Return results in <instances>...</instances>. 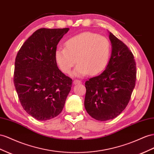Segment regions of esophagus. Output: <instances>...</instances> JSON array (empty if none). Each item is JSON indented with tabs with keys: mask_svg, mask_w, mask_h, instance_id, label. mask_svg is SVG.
<instances>
[{
	"mask_svg": "<svg viewBox=\"0 0 154 154\" xmlns=\"http://www.w3.org/2000/svg\"><path fill=\"white\" fill-rule=\"evenodd\" d=\"M73 84L74 85H76V84H82V82L80 80H74L73 82Z\"/></svg>",
	"mask_w": 154,
	"mask_h": 154,
	"instance_id": "34e87169",
	"label": "esophagus"
}]
</instances>
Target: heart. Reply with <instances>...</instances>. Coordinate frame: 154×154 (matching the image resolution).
Listing matches in <instances>:
<instances>
[{
	"label": "heart",
	"instance_id": "heart-1",
	"mask_svg": "<svg viewBox=\"0 0 154 154\" xmlns=\"http://www.w3.org/2000/svg\"><path fill=\"white\" fill-rule=\"evenodd\" d=\"M111 45L106 37L93 32H83L70 37L65 48L57 47L55 58L61 71L69 74L77 62L73 72L75 76L87 73L94 75L106 67L109 59Z\"/></svg>",
	"mask_w": 154,
	"mask_h": 154
}]
</instances>
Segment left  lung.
<instances>
[{
  "label": "left lung",
  "mask_w": 154,
  "mask_h": 154,
  "mask_svg": "<svg viewBox=\"0 0 154 154\" xmlns=\"http://www.w3.org/2000/svg\"><path fill=\"white\" fill-rule=\"evenodd\" d=\"M112 46L105 70L85 82V108L91 117L106 121L117 117L131 98L136 82V63L132 52L109 32Z\"/></svg>",
  "instance_id": "1"
}]
</instances>
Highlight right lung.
<instances>
[{
  "instance_id": "add662e5",
  "label": "right lung",
  "mask_w": 154,
  "mask_h": 154,
  "mask_svg": "<svg viewBox=\"0 0 154 154\" xmlns=\"http://www.w3.org/2000/svg\"><path fill=\"white\" fill-rule=\"evenodd\" d=\"M69 28H40L24 43L15 61L14 82L23 109L38 120L59 115L72 80L57 66L55 51Z\"/></svg>"
}]
</instances>
